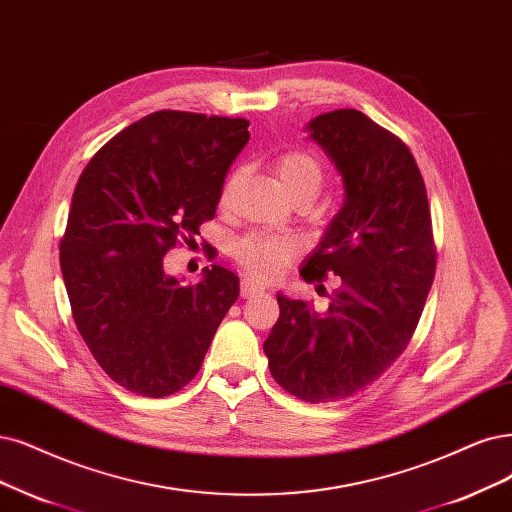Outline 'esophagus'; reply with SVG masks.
<instances>
[{"mask_svg": "<svg viewBox=\"0 0 512 512\" xmlns=\"http://www.w3.org/2000/svg\"><path fill=\"white\" fill-rule=\"evenodd\" d=\"M240 293H242V297H253V295H259V293H266V287H263L261 282H257V280L242 278Z\"/></svg>", "mask_w": 512, "mask_h": 512, "instance_id": "1", "label": "esophagus"}]
</instances>
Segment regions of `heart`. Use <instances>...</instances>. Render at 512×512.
<instances>
[{
  "label": "heart",
  "instance_id": "b5f03b06",
  "mask_svg": "<svg viewBox=\"0 0 512 512\" xmlns=\"http://www.w3.org/2000/svg\"><path fill=\"white\" fill-rule=\"evenodd\" d=\"M276 173L287 192L299 200H312L323 187L325 170L320 160L306 149H291L276 160ZM238 175H232L221 189V204H227L234 194ZM297 244L291 236L253 232L234 242V257L257 278H272L282 272L293 257Z\"/></svg>",
  "mask_w": 512,
  "mask_h": 512
}]
</instances>
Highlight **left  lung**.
Here are the masks:
<instances>
[{
	"label": "left lung",
	"instance_id": "1",
	"mask_svg": "<svg viewBox=\"0 0 512 512\" xmlns=\"http://www.w3.org/2000/svg\"><path fill=\"white\" fill-rule=\"evenodd\" d=\"M308 130L342 175L346 198L299 274L306 282L335 274L342 289L325 312L278 293L280 316L263 352L287 392L331 403L371 386L403 354L437 251L426 185L399 137L356 109L316 116Z\"/></svg>",
	"mask_w": 512,
	"mask_h": 512
}]
</instances>
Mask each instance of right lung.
I'll use <instances>...</instances> for the list:
<instances>
[{"instance_id":"right-lung-1","label":"right lung","mask_w":512,"mask_h":512,"mask_svg":"<svg viewBox=\"0 0 512 512\" xmlns=\"http://www.w3.org/2000/svg\"><path fill=\"white\" fill-rule=\"evenodd\" d=\"M244 118L154 111L92 156L61 240L73 320L94 361L151 399L196 377L240 293L232 270L183 287L164 255L215 217L223 179L249 141Z\"/></svg>"}]
</instances>
